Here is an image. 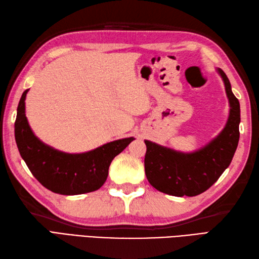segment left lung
I'll list each match as a JSON object with an SVG mask.
<instances>
[{
    "instance_id": "8db88e82",
    "label": "left lung",
    "mask_w": 259,
    "mask_h": 259,
    "mask_svg": "<svg viewBox=\"0 0 259 259\" xmlns=\"http://www.w3.org/2000/svg\"><path fill=\"white\" fill-rule=\"evenodd\" d=\"M225 84L229 115L224 129L207 145L192 152L177 151L156 142L147 146L145 171L150 185L163 194L194 197L216 183L233 160L239 141L240 106L222 69H217Z\"/></svg>"
}]
</instances>
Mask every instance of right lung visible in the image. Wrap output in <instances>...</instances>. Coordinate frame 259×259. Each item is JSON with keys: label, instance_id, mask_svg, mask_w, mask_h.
Segmentation results:
<instances>
[{"label": "right lung", "instance_id": "right-lung-1", "mask_svg": "<svg viewBox=\"0 0 259 259\" xmlns=\"http://www.w3.org/2000/svg\"><path fill=\"white\" fill-rule=\"evenodd\" d=\"M22 95L14 124L15 141L22 159L42 186L60 195H81L98 190L106 183L109 166L134 137L114 140L82 153H68L46 145L33 134L25 117Z\"/></svg>", "mask_w": 259, "mask_h": 259}]
</instances>
